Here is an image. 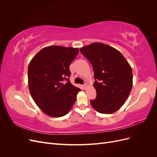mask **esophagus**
<instances>
[{
    "label": "esophagus",
    "mask_w": 157,
    "mask_h": 157,
    "mask_svg": "<svg viewBox=\"0 0 157 157\" xmlns=\"http://www.w3.org/2000/svg\"><path fill=\"white\" fill-rule=\"evenodd\" d=\"M84 86V88L85 89H86V88L88 86V85L86 83V84H84V86Z\"/></svg>",
    "instance_id": "esophagus-1"
}]
</instances>
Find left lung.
Here are the masks:
<instances>
[{
	"label": "left lung",
	"mask_w": 157,
	"mask_h": 157,
	"mask_svg": "<svg viewBox=\"0 0 157 157\" xmlns=\"http://www.w3.org/2000/svg\"><path fill=\"white\" fill-rule=\"evenodd\" d=\"M91 63L97 97L90 101L95 110L102 114L118 111L129 96L133 85L131 66L121 52L101 42L80 48Z\"/></svg>",
	"instance_id": "8db88e82"
}]
</instances>
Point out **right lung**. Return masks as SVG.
<instances>
[{"mask_svg":"<svg viewBox=\"0 0 157 157\" xmlns=\"http://www.w3.org/2000/svg\"><path fill=\"white\" fill-rule=\"evenodd\" d=\"M78 52V48L73 47L47 46L38 52L29 64L30 94L41 111L51 117L67 115L81 90L69 80V65Z\"/></svg>","mask_w":157,"mask_h":157,"instance_id":"obj_1","label":"right lung"}]
</instances>
